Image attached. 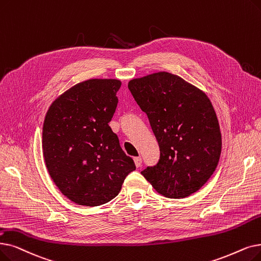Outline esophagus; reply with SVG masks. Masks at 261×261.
Here are the masks:
<instances>
[{
  "mask_svg": "<svg viewBox=\"0 0 261 261\" xmlns=\"http://www.w3.org/2000/svg\"><path fill=\"white\" fill-rule=\"evenodd\" d=\"M133 160H134L135 166H137V167H140L142 165V158L141 156H135Z\"/></svg>",
  "mask_w": 261,
  "mask_h": 261,
  "instance_id": "esophagus-1",
  "label": "esophagus"
}]
</instances>
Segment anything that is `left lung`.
Wrapping results in <instances>:
<instances>
[{
  "label": "left lung",
  "instance_id": "obj_1",
  "mask_svg": "<svg viewBox=\"0 0 261 261\" xmlns=\"http://www.w3.org/2000/svg\"><path fill=\"white\" fill-rule=\"evenodd\" d=\"M128 88L147 114L160 147L159 162L141 174L165 197L195 193L212 176L222 150L210 99L182 77L165 71L133 79Z\"/></svg>",
  "mask_w": 261,
  "mask_h": 261
}]
</instances>
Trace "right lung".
<instances>
[{
	"label": "right lung",
	"mask_w": 261,
	"mask_h": 261,
	"mask_svg": "<svg viewBox=\"0 0 261 261\" xmlns=\"http://www.w3.org/2000/svg\"><path fill=\"white\" fill-rule=\"evenodd\" d=\"M121 82L90 79L70 87L50 106L42 128V153L62 193L81 206L103 205L118 195L135 169L109 126Z\"/></svg>",
	"instance_id": "add662e5"
}]
</instances>
